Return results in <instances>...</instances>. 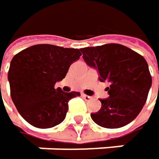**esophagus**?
<instances>
[{
  "label": "esophagus",
  "mask_w": 159,
  "mask_h": 159,
  "mask_svg": "<svg viewBox=\"0 0 159 159\" xmlns=\"http://www.w3.org/2000/svg\"><path fill=\"white\" fill-rule=\"evenodd\" d=\"M82 97L84 99V100H91L92 99V96H89V95H86L84 94H82Z\"/></svg>",
  "instance_id": "1"
}]
</instances>
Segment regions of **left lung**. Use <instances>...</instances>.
<instances>
[{
  "label": "left lung",
  "mask_w": 159,
  "mask_h": 159,
  "mask_svg": "<svg viewBox=\"0 0 159 159\" xmlns=\"http://www.w3.org/2000/svg\"><path fill=\"white\" fill-rule=\"evenodd\" d=\"M86 65L94 68L101 82H109L108 98L100 99L101 109L91 114L95 124L119 128L132 122L142 110L152 85L145 58L117 43L80 49Z\"/></svg>",
  "instance_id": "left-lung-1"
}]
</instances>
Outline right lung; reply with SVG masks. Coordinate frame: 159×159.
Instances as JSON below:
<instances>
[{
	"instance_id": "obj_1",
	"label": "right lung",
	"mask_w": 159,
	"mask_h": 159,
	"mask_svg": "<svg viewBox=\"0 0 159 159\" xmlns=\"http://www.w3.org/2000/svg\"><path fill=\"white\" fill-rule=\"evenodd\" d=\"M81 55L78 49L36 44L13 56L8 72L11 96L25 121L50 128L65 120L69 100L80 93H65L54 84Z\"/></svg>"
}]
</instances>
